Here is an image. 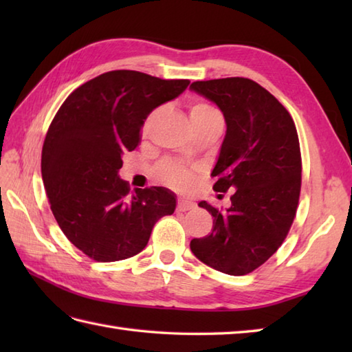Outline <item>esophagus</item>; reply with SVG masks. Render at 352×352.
<instances>
[{
	"mask_svg": "<svg viewBox=\"0 0 352 352\" xmlns=\"http://www.w3.org/2000/svg\"><path fill=\"white\" fill-rule=\"evenodd\" d=\"M193 207H195V203H193V201H190L188 198L178 199V206H177L178 212H188V210H192Z\"/></svg>",
	"mask_w": 352,
	"mask_h": 352,
	"instance_id": "obj_1",
	"label": "esophagus"
}]
</instances>
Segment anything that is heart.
<instances>
[{
  "mask_svg": "<svg viewBox=\"0 0 352 352\" xmlns=\"http://www.w3.org/2000/svg\"><path fill=\"white\" fill-rule=\"evenodd\" d=\"M213 113H219V111L214 110L212 106H208V104H206V102H193L190 109H189V115H190L192 122L198 121V119H203L208 115H213ZM151 119H153V116L148 118V121L145 124V129H148V125H149V122H151ZM160 174H162V178L164 182H166L170 186H174V188H177V189L190 188L192 180H193L192 174L188 169L180 166V164L174 163V162L163 163L160 166Z\"/></svg>",
  "mask_w": 352,
  "mask_h": 352,
  "instance_id": "obj_1",
  "label": "heart"
}]
</instances>
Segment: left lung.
<instances>
[{
  "mask_svg": "<svg viewBox=\"0 0 352 352\" xmlns=\"http://www.w3.org/2000/svg\"><path fill=\"white\" fill-rule=\"evenodd\" d=\"M190 89L214 102L227 133L212 170L216 192L234 190L221 212L207 201L212 233L192 239L198 260L228 275L252 272L280 248L296 214L301 151L294 119L256 81L242 77L195 81Z\"/></svg>",
  "mask_w": 352,
  "mask_h": 352,
  "instance_id": "left-lung-1",
  "label": "left lung"
}]
</instances>
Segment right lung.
Returning a JSON list of instances; mask_svg holds the SVG:
<instances>
[{"label":"right lung","mask_w":352,"mask_h":352,"mask_svg":"<svg viewBox=\"0 0 352 352\" xmlns=\"http://www.w3.org/2000/svg\"><path fill=\"white\" fill-rule=\"evenodd\" d=\"M189 83L110 71L77 87L52 119L42 148L45 192L58 227L87 257L136 256L154 223L174 213V192L153 186L130 195L119 169L124 153L139 145L148 115Z\"/></svg>","instance_id":"right-lung-1"}]
</instances>
